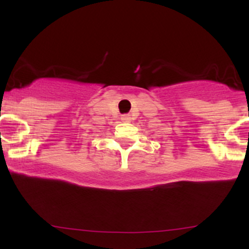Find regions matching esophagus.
<instances>
[{"label": "esophagus", "instance_id": "1", "mask_svg": "<svg viewBox=\"0 0 249 249\" xmlns=\"http://www.w3.org/2000/svg\"><path fill=\"white\" fill-rule=\"evenodd\" d=\"M122 121H123V122H130V121H131V117L128 116V115L122 116Z\"/></svg>", "mask_w": 249, "mask_h": 249}]
</instances>
